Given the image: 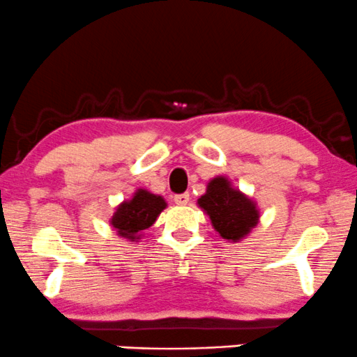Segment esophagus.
I'll return each mask as SVG.
<instances>
[{"instance_id": "34e87169", "label": "esophagus", "mask_w": 357, "mask_h": 357, "mask_svg": "<svg viewBox=\"0 0 357 357\" xmlns=\"http://www.w3.org/2000/svg\"><path fill=\"white\" fill-rule=\"evenodd\" d=\"M188 200H190V195L188 194H178L174 197V202L177 205H187Z\"/></svg>"}]
</instances>
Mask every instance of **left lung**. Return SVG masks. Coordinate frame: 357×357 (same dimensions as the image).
<instances>
[{
	"instance_id": "left-lung-1",
	"label": "left lung",
	"mask_w": 357,
	"mask_h": 357,
	"mask_svg": "<svg viewBox=\"0 0 357 357\" xmlns=\"http://www.w3.org/2000/svg\"><path fill=\"white\" fill-rule=\"evenodd\" d=\"M197 205L207 213L215 232L234 244L249 236L261 219L255 200L234 187L224 175L208 180L205 194L197 200Z\"/></svg>"
}]
</instances>
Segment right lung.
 Masks as SVG:
<instances>
[{"label": "right lung", "instance_id": "add662e5", "mask_svg": "<svg viewBox=\"0 0 357 357\" xmlns=\"http://www.w3.org/2000/svg\"><path fill=\"white\" fill-rule=\"evenodd\" d=\"M163 208H167V202L162 195L140 187L133 192L132 199L116 205L108 222L116 236L135 244L144 237V230L155 224Z\"/></svg>", "mask_w": 357, "mask_h": 357}]
</instances>
